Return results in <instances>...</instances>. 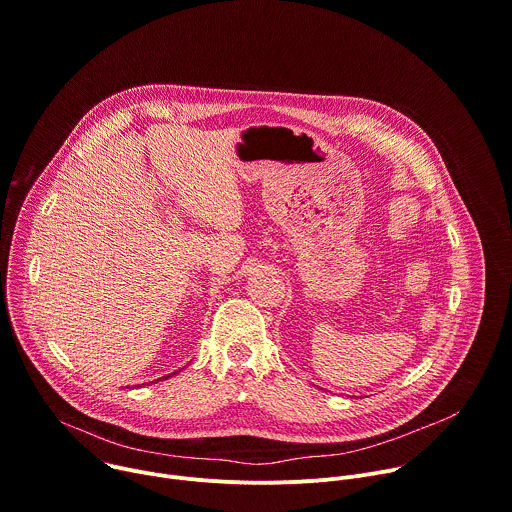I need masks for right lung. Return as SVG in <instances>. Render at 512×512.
Here are the masks:
<instances>
[{"label": "right lung", "mask_w": 512, "mask_h": 512, "mask_svg": "<svg viewBox=\"0 0 512 512\" xmlns=\"http://www.w3.org/2000/svg\"><path fill=\"white\" fill-rule=\"evenodd\" d=\"M168 377H170V375H168Z\"/></svg>", "instance_id": "1"}]
</instances>
